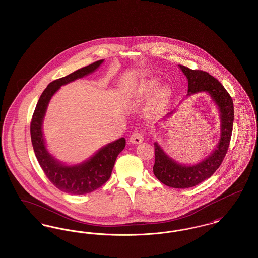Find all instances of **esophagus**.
<instances>
[{
    "mask_svg": "<svg viewBox=\"0 0 258 258\" xmlns=\"http://www.w3.org/2000/svg\"><path fill=\"white\" fill-rule=\"evenodd\" d=\"M143 140H144V136H143V134H142L141 132L135 133L134 135L131 136V138H130V142L133 143V144H139V143H141Z\"/></svg>",
    "mask_w": 258,
    "mask_h": 258,
    "instance_id": "1",
    "label": "esophagus"
}]
</instances>
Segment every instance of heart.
I'll return each mask as SVG.
<instances>
[{
    "label": "heart",
    "instance_id": "obj_1",
    "mask_svg": "<svg viewBox=\"0 0 258 258\" xmlns=\"http://www.w3.org/2000/svg\"><path fill=\"white\" fill-rule=\"evenodd\" d=\"M160 85V80L156 77H149L146 79H143L136 88V93L140 96H148L151 95L156 91V89ZM170 92L166 87H161L160 90L157 92L154 100V106L160 107L163 105L167 99L169 98Z\"/></svg>",
    "mask_w": 258,
    "mask_h": 258
}]
</instances>
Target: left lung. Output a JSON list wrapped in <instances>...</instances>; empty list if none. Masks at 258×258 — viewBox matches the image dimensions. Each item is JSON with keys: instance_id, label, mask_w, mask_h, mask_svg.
Segmentation results:
<instances>
[{"instance_id": "8db88e82", "label": "left lung", "mask_w": 258, "mask_h": 258, "mask_svg": "<svg viewBox=\"0 0 258 258\" xmlns=\"http://www.w3.org/2000/svg\"><path fill=\"white\" fill-rule=\"evenodd\" d=\"M187 78L188 90L186 97L200 92H206L214 99L221 113V139L217 148L207 159L195 164L183 165L168 157L160 145L155 143V164L153 171L162 184L175 188H187L207 180L224 159L229 147L233 128V100L221 82L206 72L190 70L179 66ZM174 111L168 113L164 119L171 116Z\"/></svg>"}]
</instances>
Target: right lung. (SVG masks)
I'll use <instances>...</instances> for the list:
<instances>
[{
  "label": "right lung",
  "mask_w": 258,
  "mask_h": 258,
  "mask_svg": "<svg viewBox=\"0 0 258 258\" xmlns=\"http://www.w3.org/2000/svg\"><path fill=\"white\" fill-rule=\"evenodd\" d=\"M102 61L103 60L95 61L73 74L52 81L41 94L32 117L31 139L37 161L50 182L67 194L86 195L105 184L110 178L118 155L125 146V139L122 137L101 148L89 160L74 166L64 165L55 160L45 147L42 122L52 96L62 85L94 73Z\"/></svg>",
  "instance_id": "add662e5"
}]
</instances>
